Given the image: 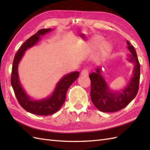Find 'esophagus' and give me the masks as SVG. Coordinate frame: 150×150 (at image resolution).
Listing matches in <instances>:
<instances>
[{"label": "esophagus", "instance_id": "34e87169", "mask_svg": "<svg viewBox=\"0 0 150 150\" xmlns=\"http://www.w3.org/2000/svg\"><path fill=\"white\" fill-rule=\"evenodd\" d=\"M88 74H89V71L87 69H84L83 70H82V71L81 73V76H88Z\"/></svg>", "mask_w": 150, "mask_h": 150}]
</instances>
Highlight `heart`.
Listing matches in <instances>:
<instances>
[{
    "label": "heart",
    "instance_id": "heart-1",
    "mask_svg": "<svg viewBox=\"0 0 150 150\" xmlns=\"http://www.w3.org/2000/svg\"><path fill=\"white\" fill-rule=\"evenodd\" d=\"M103 40V37L101 36H97L95 37L93 42H92V46L96 47L98 46V44L100 43V41ZM111 50H112V46L111 44L108 42V41H103L98 47V56L101 57L107 55L109 53Z\"/></svg>",
    "mask_w": 150,
    "mask_h": 150
}]
</instances>
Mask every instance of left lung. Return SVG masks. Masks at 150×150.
I'll return each instance as SVG.
<instances>
[{"instance_id":"1","label":"left lung","mask_w":150,"mask_h":150,"mask_svg":"<svg viewBox=\"0 0 150 150\" xmlns=\"http://www.w3.org/2000/svg\"><path fill=\"white\" fill-rule=\"evenodd\" d=\"M128 49L131 53L128 59L134 64L132 75L126 86L120 91L111 90L102 75V66L97 67L95 72L89 75L91 80L90 96L92 103L103 112H115L125 108L133 98L139 90L140 80V64L135 50L128 40Z\"/></svg>"}]
</instances>
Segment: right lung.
<instances>
[{"label":"right lung","mask_w":150,"mask_h":150,"mask_svg":"<svg viewBox=\"0 0 150 150\" xmlns=\"http://www.w3.org/2000/svg\"><path fill=\"white\" fill-rule=\"evenodd\" d=\"M52 30V29H42L38 31L37 33L22 44L15 54L13 62L11 84L18 103L25 110L38 115H49L57 112L64 103L66 92L69 87L77 80L79 75V71H73L63 76L57 84L52 94L40 100L32 99L22 88L18 73L19 62L28 49L35 45L39 41L41 36L50 33Z\"/></svg>","instance_id":"right-lung-1"}]
</instances>
